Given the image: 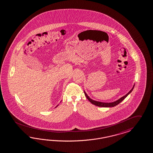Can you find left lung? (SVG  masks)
<instances>
[{
    "label": "left lung",
    "instance_id": "obj_1",
    "mask_svg": "<svg viewBox=\"0 0 153 153\" xmlns=\"http://www.w3.org/2000/svg\"><path fill=\"white\" fill-rule=\"evenodd\" d=\"M134 85H133L132 88H131V89L129 91V92L128 94H126L125 95L123 96V97H121V98H120L119 99L117 100L116 101H114V102H98V101H96V100H92V99H91L89 96H88V95L87 94V93L85 92V91H84V93H85V96L87 97V99L89 100V102H90L92 104L95 105L97 106V107H114V106L118 105L119 103H120L121 102H122V101L125 98H126V97L128 96V95L129 94H130V93H131V92L133 90V88H134Z\"/></svg>",
    "mask_w": 153,
    "mask_h": 153
}]
</instances>
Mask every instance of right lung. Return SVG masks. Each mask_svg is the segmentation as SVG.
<instances>
[{"mask_svg":"<svg viewBox=\"0 0 153 153\" xmlns=\"http://www.w3.org/2000/svg\"><path fill=\"white\" fill-rule=\"evenodd\" d=\"M58 105H59V104H58ZM58 105H57V106H56V107L55 108H56L57 107H58Z\"/></svg>","mask_w":153,"mask_h":153,"instance_id":"1","label":"right lung"}]
</instances>
